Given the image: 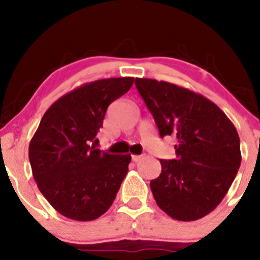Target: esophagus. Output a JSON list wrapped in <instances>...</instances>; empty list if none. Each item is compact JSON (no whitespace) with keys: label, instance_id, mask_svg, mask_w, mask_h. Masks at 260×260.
<instances>
[{"label":"esophagus","instance_id":"1","mask_svg":"<svg viewBox=\"0 0 260 260\" xmlns=\"http://www.w3.org/2000/svg\"><path fill=\"white\" fill-rule=\"evenodd\" d=\"M141 158H142V156H138V154H133L132 156V161H135V162H138Z\"/></svg>","mask_w":260,"mask_h":260}]
</instances>
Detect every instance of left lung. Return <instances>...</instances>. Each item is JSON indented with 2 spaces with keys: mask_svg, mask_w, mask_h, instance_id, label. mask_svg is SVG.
Wrapping results in <instances>:
<instances>
[{
  "mask_svg": "<svg viewBox=\"0 0 260 260\" xmlns=\"http://www.w3.org/2000/svg\"><path fill=\"white\" fill-rule=\"evenodd\" d=\"M136 88L158 128L176 140V158L159 159L149 182L157 205L172 219L193 221L221 203L242 162L234 124L215 103L182 86L136 78Z\"/></svg>",
  "mask_w": 260,
  "mask_h": 260,
  "instance_id": "1",
  "label": "left lung"
}]
</instances>
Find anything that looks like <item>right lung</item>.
<instances>
[{"instance_id":"add662e5","label":"right lung","mask_w":260,"mask_h":260,"mask_svg":"<svg viewBox=\"0 0 260 260\" xmlns=\"http://www.w3.org/2000/svg\"><path fill=\"white\" fill-rule=\"evenodd\" d=\"M135 78L86 83L45 112L28 146L34 179L50 205L77 221H91L111 208L128 172L131 154L95 148L107 108Z\"/></svg>"}]
</instances>
